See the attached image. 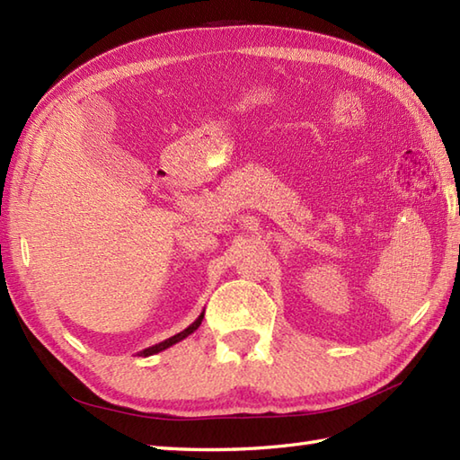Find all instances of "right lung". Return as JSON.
Listing matches in <instances>:
<instances>
[{"instance_id":"1","label":"right lung","mask_w":460,"mask_h":460,"mask_svg":"<svg viewBox=\"0 0 460 460\" xmlns=\"http://www.w3.org/2000/svg\"><path fill=\"white\" fill-rule=\"evenodd\" d=\"M203 314H205V310L201 312V314L195 318V322L193 324H190L188 328L185 330H181L180 334H175V336H172V338H168V340H164V341H160V344H155V346H150V348H146V349H142L138 356H144V358H148V356H154V354H158V351H164V349H168L170 346H173V344H178V341H181L183 338H188L190 334H193L195 330L199 328V324H201V320H203Z\"/></svg>"}]
</instances>
